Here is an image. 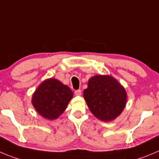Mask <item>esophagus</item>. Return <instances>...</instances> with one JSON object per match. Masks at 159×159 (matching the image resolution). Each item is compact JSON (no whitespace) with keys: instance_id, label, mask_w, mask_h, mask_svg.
Returning <instances> with one entry per match:
<instances>
[{"instance_id":"1","label":"esophagus","mask_w":159,"mask_h":159,"mask_svg":"<svg viewBox=\"0 0 159 159\" xmlns=\"http://www.w3.org/2000/svg\"><path fill=\"white\" fill-rule=\"evenodd\" d=\"M75 94L76 95V96H81V89L76 90V91L75 92Z\"/></svg>"}]
</instances>
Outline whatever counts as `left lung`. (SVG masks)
I'll return each mask as SVG.
<instances>
[{
	"instance_id": "8db88e82",
	"label": "left lung",
	"mask_w": 159,
	"mask_h": 159,
	"mask_svg": "<svg viewBox=\"0 0 159 159\" xmlns=\"http://www.w3.org/2000/svg\"><path fill=\"white\" fill-rule=\"evenodd\" d=\"M83 95L93 115L103 121H111L119 116L127 102L126 91L111 75L92 77Z\"/></svg>"
}]
</instances>
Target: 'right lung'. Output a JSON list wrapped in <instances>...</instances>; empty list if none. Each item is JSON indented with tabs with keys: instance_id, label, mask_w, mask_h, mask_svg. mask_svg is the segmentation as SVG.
<instances>
[{
	"instance_id": "1",
	"label": "right lung",
	"mask_w": 159,
	"mask_h": 159,
	"mask_svg": "<svg viewBox=\"0 0 159 159\" xmlns=\"http://www.w3.org/2000/svg\"><path fill=\"white\" fill-rule=\"evenodd\" d=\"M73 94L67 85L56 78H48L35 90L31 103L43 118L54 120L64 112Z\"/></svg>"
}]
</instances>
